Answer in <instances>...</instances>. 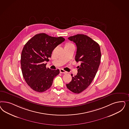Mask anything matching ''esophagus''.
I'll use <instances>...</instances> for the list:
<instances>
[{
  "instance_id": "obj_1",
  "label": "esophagus",
  "mask_w": 129,
  "mask_h": 129,
  "mask_svg": "<svg viewBox=\"0 0 129 129\" xmlns=\"http://www.w3.org/2000/svg\"><path fill=\"white\" fill-rule=\"evenodd\" d=\"M60 73H62V74H67V71L64 70L62 69H60Z\"/></svg>"
}]
</instances>
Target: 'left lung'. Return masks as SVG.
Returning <instances> with one entry per match:
<instances>
[{"instance_id":"1","label":"left lung","mask_w":129,"mask_h":129,"mask_svg":"<svg viewBox=\"0 0 129 129\" xmlns=\"http://www.w3.org/2000/svg\"><path fill=\"white\" fill-rule=\"evenodd\" d=\"M77 46L75 60L80 62L77 75L67 84L69 90L75 93L83 91L90 85L95 76L100 66L101 53L99 44L91 38L83 34H77L68 38Z\"/></svg>"}]
</instances>
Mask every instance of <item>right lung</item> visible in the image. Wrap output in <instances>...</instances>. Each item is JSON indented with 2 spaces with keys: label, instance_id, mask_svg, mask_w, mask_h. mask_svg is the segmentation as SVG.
I'll use <instances>...</instances> for the list:
<instances>
[{
  "label": "right lung",
  "instance_id": "obj_1",
  "mask_svg": "<svg viewBox=\"0 0 129 129\" xmlns=\"http://www.w3.org/2000/svg\"><path fill=\"white\" fill-rule=\"evenodd\" d=\"M65 40L62 37L55 38L45 33L37 34L25 44L21 56V70L26 83L35 91L42 92L52 86L57 70L46 68L45 61L54 48Z\"/></svg>",
  "mask_w": 129,
  "mask_h": 129
}]
</instances>
